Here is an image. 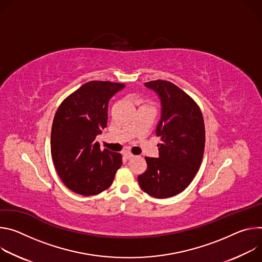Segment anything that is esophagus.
I'll list each match as a JSON object with an SVG mask.
<instances>
[{
  "label": "esophagus",
  "mask_w": 262,
  "mask_h": 262,
  "mask_svg": "<svg viewBox=\"0 0 262 262\" xmlns=\"http://www.w3.org/2000/svg\"><path fill=\"white\" fill-rule=\"evenodd\" d=\"M124 156H125V158H126V159H131V158H133V157H134V155H133L131 152H129V151L125 152V153H124Z\"/></svg>",
  "instance_id": "esophagus-1"
}]
</instances>
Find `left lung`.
I'll list each match as a JSON object with an SVG mask.
<instances>
[{"label": "left lung", "mask_w": 262, "mask_h": 262, "mask_svg": "<svg viewBox=\"0 0 262 262\" xmlns=\"http://www.w3.org/2000/svg\"><path fill=\"white\" fill-rule=\"evenodd\" d=\"M146 86L161 100V120L156 133L159 157H146L148 167L138 176L141 189L157 199L182 192L201 166L205 148V126L195 101L175 84L155 80Z\"/></svg>", "instance_id": "left-lung-1"}]
</instances>
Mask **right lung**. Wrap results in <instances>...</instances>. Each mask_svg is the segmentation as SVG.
I'll return each instance as SVG.
<instances>
[{"label":"right lung","instance_id":"obj_1","mask_svg":"<svg viewBox=\"0 0 262 262\" xmlns=\"http://www.w3.org/2000/svg\"><path fill=\"white\" fill-rule=\"evenodd\" d=\"M125 85L90 81L58 107L51 132L52 159L64 185L82 195L107 189L122 165V154L101 150L96 141L107 126L109 99Z\"/></svg>","mask_w":262,"mask_h":262}]
</instances>
